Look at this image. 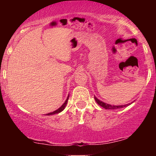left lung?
<instances>
[{
  "mask_svg": "<svg viewBox=\"0 0 156 156\" xmlns=\"http://www.w3.org/2000/svg\"><path fill=\"white\" fill-rule=\"evenodd\" d=\"M94 100H95L97 103H98V105H100L101 106L103 107V108H104L105 109H117V108H123V107H126L128 106V105H129L130 103H128V104H126V105H112L110 104H108V103H105L104 102L100 101V100H98V98H96V97H94Z\"/></svg>",
  "mask_w": 156,
  "mask_h": 156,
  "instance_id": "left-lung-1",
  "label": "left lung"
}]
</instances>
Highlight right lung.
I'll list each match as a JSON object with an SVG mask.
<instances>
[{
  "instance_id": "right-lung-1",
  "label": "right lung",
  "mask_w": 156,
  "mask_h": 156,
  "mask_svg": "<svg viewBox=\"0 0 156 156\" xmlns=\"http://www.w3.org/2000/svg\"><path fill=\"white\" fill-rule=\"evenodd\" d=\"M68 99H69V95L67 96V100H66L65 101V102H64V104L62 105V106L60 107V108H58V109H57V110H55V111H54V112H51V113H48V114H46V115H48V116H50V115H53V114H58V113H60V112H62V111L64 110V108H65V107H66V105H67V101H68Z\"/></svg>"
}]
</instances>
